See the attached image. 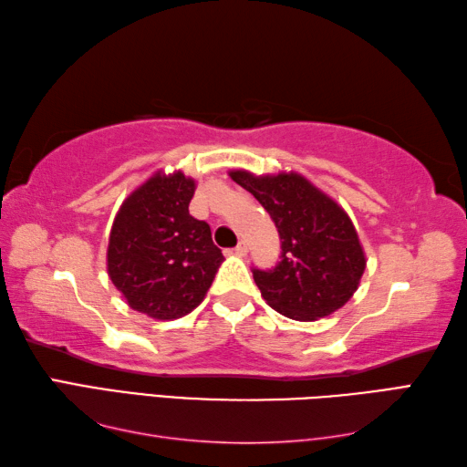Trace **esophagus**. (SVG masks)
<instances>
[{
	"label": "esophagus",
	"instance_id": "1",
	"mask_svg": "<svg viewBox=\"0 0 467 467\" xmlns=\"http://www.w3.org/2000/svg\"><path fill=\"white\" fill-rule=\"evenodd\" d=\"M246 253H249V244H246L244 241H241L239 244L234 246V254H239V256H246Z\"/></svg>",
	"mask_w": 467,
	"mask_h": 467
}]
</instances>
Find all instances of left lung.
Segmentation results:
<instances>
[{"label":"left lung","instance_id":"obj_1","mask_svg":"<svg viewBox=\"0 0 467 467\" xmlns=\"http://www.w3.org/2000/svg\"><path fill=\"white\" fill-rule=\"evenodd\" d=\"M228 174L263 204L281 236L279 265L253 269L263 299L295 321H317L341 309L367 265L349 214L296 172Z\"/></svg>","mask_w":467,"mask_h":467}]
</instances>
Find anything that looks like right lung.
I'll return each mask as SVG.
<instances>
[{
	"instance_id": "right-lung-1",
	"label": "right lung",
	"mask_w": 467,
	"mask_h": 467,
	"mask_svg": "<svg viewBox=\"0 0 467 467\" xmlns=\"http://www.w3.org/2000/svg\"><path fill=\"white\" fill-rule=\"evenodd\" d=\"M194 178L156 172L118 211L108 275L134 311L172 321L202 303L224 261L211 226L188 213Z\"/></svg>"
}]
</instances>
